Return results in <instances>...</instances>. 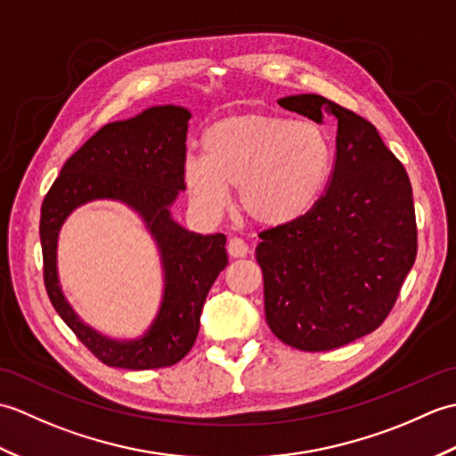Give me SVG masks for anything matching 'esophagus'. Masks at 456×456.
Instances as JSON below:
<instances>
[{
	"mask_svg": "<svg viewBox=\"0 0 456 456\" xmlns=\"http://www.w3.org/2000/svg\"><path fill=\"white\" fill-rule=\"evenodd\" d=\"M227 253H229L231 258H243V256L248 255V245L245 243L243 239L233 237L227 245Z\"/></svg>",
	"mask_w": 456,
	"mask_h": 456,
	"instance_id": "obj_1",
	"label": "esophagus"
}]
</instances>
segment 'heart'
<instances>
[{
    "label": "heart",
    "mask_w": 456,
    "mask_h": 456,
    "mask_svg": "<svg viewBox=\"0 0 456 456\" xmlns=\"http://www.w3.org/2000/svg\"><path fill=\"white\" fill-rule=\"evenodd\" d=\"M203 157L183 160L193 206L219 216L239 186V208L260 227L278 229L307 216L331 170V147L314 123L248 111L213 121Z\"/></svg>",
    "instance_id": "heart-1"
}]
</instances>
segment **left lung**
I'll return each mask as SVG.
<instances>
[{"label": "left lung", "instance_id": "obj_1", "mask_svg": "<svg viewBox=\"0 0 456 456\" xmlns=\"http://www.w3.org/2000/svg\"><path fill=\"white\" fill-rule=\"evenodd\" d=\"M284 110L337 125L329 188L292 225L263 231L266 323L299 351H333L382 325L418 255L411 183L372 123L315 94Z\"/></svg>", "mask_w": 456, "mask_h": 456}]
</instances>
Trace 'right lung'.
Masks as SVG:
<instances>
[{"mask_svg":"<svg viewBox=\"0 0 456 456\" xmlns=\"http://www.w3.org/2000/svg\"><path fill=\"white\" fill-rule=\"evenodd\" d=\"M191 113L180 105H152L131 119L102 127L76 151L48 190L41 208V247L46 294L76 337L103 364L129 370L172 366L190 353L209 288L227 266L225 235H200L174 221ZM125 202L158 243L165 288L158 317L137 339H111L84 324L67 304L55 266L57 235L84 202Z\"/></svg>","mask_w":456,"mask_h":456,"instance_id":"obj_1","label":"right lung"}]
</instances>
